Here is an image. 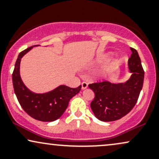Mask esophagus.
I'll return each instance as SVG.
<instances>
[{"label": "esophagus", "mask_w": 159, "mask_h": 159, "mask_svg": "<svg viewBox=\"0 0 159 159\" xmlns=\"http://www.w3.org/2000/svg\"><path fill=\"white\" fill-rule=\"evenodd\" d=\"M87 87H88V84L87 83V82L84 81L81 83V88L82 90H85L86 88H87Z\"/></svg>", "instance_id": "obj_1"}]
</instances>
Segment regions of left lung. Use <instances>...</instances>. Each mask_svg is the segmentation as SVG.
<instances>
[{
  "instance_id": "left-lung-1",
  "label": "left lung",
  "mask_w": 159,
  "mask_h": 159,
  "mask_svg": "<svg viewBox=\"0 0 159 159\" xmlns=\"http://www.w3.org/2000/svg\"><path fill=\"white\" fill-rule=\"evenodd\" d=\"M132 54L128 66L132 73L125 83L112 84L109 81L90 84L89 87L95 93L90 104L96 117L103 122H111L121 119L129 114L138 101L142 90L144 71L139 54L131 48Z\"/></svg>"
}]
</instances>
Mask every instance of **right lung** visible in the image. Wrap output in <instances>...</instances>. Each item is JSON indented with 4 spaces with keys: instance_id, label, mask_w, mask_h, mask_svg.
<instances>
[{
    "instance_id": "right-lung-1",
    "label": "right lung",
    "mask_w": 159,
    "mask_h": 159,
    "mask_svg": "<svg viewBox=\"0 0 159 159\" xmlns=\"http://www.w3.org/2000/svg\"><path fill=\"white\" fill-rule=\"evenodd\" d=\"M34 46L20 52L12 72V84L18 101L23 110L34 119L43 122H52L59 119L69 105V100L80 92L81 85L71 88L61 85L45 93H35L24 84L20 76V63L22 57Z\"/></svg>"
}]
</instances>
